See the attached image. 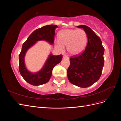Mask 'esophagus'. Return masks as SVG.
<instances>
[{"label":"esophagus","mask_w":121,"mask_h":121,"mask_svg":"<svg viewBox=\"0 0 121 121\" xmlns=\"http://www.w3.org/2000/svg\"><path fill=\"white\" fill-rule=\"evenodd\" d=\"M63 57L65 58H69L68 56H66V55H63Z\"/></svg>","instance_id":"1"}]
</instances>
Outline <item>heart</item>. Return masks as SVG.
Listing matches in <instances>:
<instances>
[{"label": "heart", "mask_w": 121, "mask_h": 121, "mask_svg": "<svg viewBox=\"0 0 121 121\" xmlns=\"http://www.w3.org/2000/svg\"><path fill=\"white\" fill-rule=\"evenodd\" d=\"M59 39L56 44L62 50L64 45H67V50L71 55H78L81 53L87 43V35L83 29H66L62 30L59 35Z\"/></svg>", "instance_id": "heart-1"}]
</instances>
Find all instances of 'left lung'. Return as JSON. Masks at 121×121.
<instances>
[{
  "instance_id": "left-lung-1",
  "label": "left lung",
  "mask_w": 121,
  "mask_h": 121,
  "mask_svg": "<svg viewBox=\"0 0 121 121\" xmlns=\"http://www.w3.org/2000/svg\"><path fill=\"white\" fill-rule=\"evenodd\" d=\"M77 27L86 32L88 43L83 52L70 57L68 78L72 84L86 88L96 83L101 75L104 48L99 37L91 28L84 25Z\"/></svg>"
}]
</instances>
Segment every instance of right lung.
<instances>
[{
	"mask_svg": "<svg viewBox=\"0 0 121 121\" xmlns=\"http://www.w3.org/2000/svg\"><path fill=\"white\" fill-rule=\"evenodd\" d=\"M57 27V25H49L36 30L23 43L22 50L19 55V71L25 81L32 85L38 86L48 82L51 76L54 66L61 62L62 55L53 56L50 54L42 70L37 73H32L28 71L25 66V54L28 49L37 41L45 40L52 44L55 39V30Z\"/></svg>",
	"mask_w": 121,
	"mask_h": 121,
	"instance_id": "obj_1",
	"label": "right lung"
}]
</instances>
